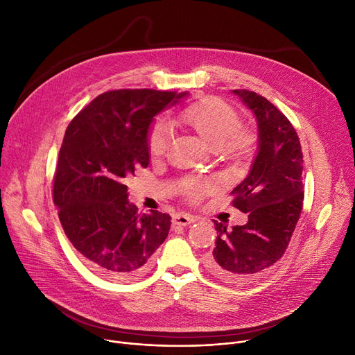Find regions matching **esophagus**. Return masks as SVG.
Masks as SVG:
<instances>
[{"label": "esophagus", "instance_id": "esophagus-1", "mask_svg": "<svg viewBox=\"0 0 355 355\" xmlns=\"http://www.w3.org/2000/svg\"><path fill=\"white\" fill-rule=\"evenodd\" d=\"M193 221H196L194 216H190L187 213H178V214H175L173 217V223H174L175 226H187V225H190V223H193Z\"/></svg>", "mask_w": 355, "mask_h": 355}]
</instances>
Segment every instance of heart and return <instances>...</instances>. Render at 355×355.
Wrapping results in <instances>:
<instances>
[{
  "label": "heart",
  "mask_w": 355,
  "mask_h": 355,
  "mask_svg": "<svg viewBox=\"0 0 355 355\" xmlns=\"http://www.w3.org/2000/svg\"><path fill=\"white\" fill-rule=\"evenodd\" d=\"M180 121L194 129L211 149H221L229 157L237 158L250 151L253 137L246 129H240L241 121L233 106L218 98H202L180 114ZM171 130L166 122L158 121L146 135L148 151L153 157H162L170 145ZM214 185L207 181H191L185 193L193 200L213 191Z\"/></svg>",
  "instance_id": "1"
}]
</instances>
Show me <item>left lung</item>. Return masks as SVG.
I'll list each match as a JSON object with an SVG mask.
<instances>
[{
  "instance_id": "8db88e82",
  "label": "left lung",
  "mask_w": 355,
  "mask_h": 355,
  "mask_svg": "<svg viewBox=\"0 0 355 355\" xmlns=\"http://www.w3.org/2000/svg\"><path fill=\"white\" fill-rule=\"evenodd\" d=\"M254 114L259 153L249 175L232 191L233 207L249 214L227 229L214 220L216 248L206 268L223 282H249L281 259L304 207V155L291 121L262 95L233 90Z\"/></svg>"
}]
</instances>
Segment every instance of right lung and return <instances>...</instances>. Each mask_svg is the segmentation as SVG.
<instances>
[{
  "label": "right lung",
  "mask_w": 355,
  "mask_h": 355,
  "mask_svg": "<svg viewBox=\"0 0 355 355\" xmlns=\"http://www.w3.org/2000/svg\"><path fill=\"white\" fill-rule=\"evenodd\" d=\"M185 93L154 89L105 92L69 123L53 182L62 227L86 265L102 276L134 279L151 265L171 217L138 213L123 180L146 168L154 116Z\"/></svg>",
  "instance_id": "obj_1"
}]
</instances>
